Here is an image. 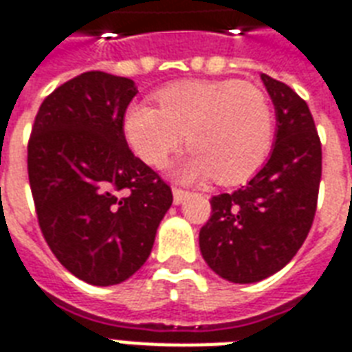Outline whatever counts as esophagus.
<instances>
[{
  "instance_id": "esophagus-1",
  "label": "esophagus",
  "mask_w": 352,
  "mask_h": 352,
  "mask_svg": "<svg viewBox=\"0 0 352 352\" xmlns=\"http://www.w3.org/2000/svg\"><path fill=\"white\" fill-rule=\"evenodd\" d=\"M190 197V193L184 192V190H179V188H173V204H182L186 199Z\"/></svg>"
}]
</instances>
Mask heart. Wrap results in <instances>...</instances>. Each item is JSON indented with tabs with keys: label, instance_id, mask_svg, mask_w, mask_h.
<instances>
[{
	"label": "heart",
	"instance_id": "heart-1",
	"mask_svg": "<svg viewBox=\"0 0 352 352\" xmlns=\"http://www.w3.org/2000/svg\"><path fill=\"white\" fill-rule=\"evenodd\" d=\"M159 109L133 104L124 118L127 144L146 164L160 168L186 138L190 151L173 168L186 182L215 177L239 184L265 162L274 115L261 89L239 80L173 84L157 95Z\"/></svg>",
	"mask_w": 352,
	"mask_h": 352
}]
</instances>
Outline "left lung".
I'll return each instance as SVG.
<instances>
[{
  "mask_svg": "<svg viewBox=\"0 0 352 352\" xmlns=\"http://www.w3.org/2000/svg\"><path fill=\"white\" fill-rule=\"evenodd\" d=\"M276 109L270 157L246 186L212 197L199 232L204 261L226 281L257 283L296 256L316 214L322 144L305 100L261 74Z\"/></svg>",
  "mask_w": 352,
  "mask_h": 352,
  "instance_id": "left-lung-1",
  "label": "left lung"
}]
</instances>
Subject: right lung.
I'll use <instances>...</instances> for the list:
<instances>
[{
  "instance_id": "obj_1",
  "label": "right lung",
  "mask_w": 352,
  "mask_h": 352,
  "mask_svg": "<svg viewBox=\"0 0 352 352\" xmlns=\"http://www.w3.org/2000/svg\"><path fill=\"white\" fill-rule=\"evenodd\" d=\"M135 82L89 71L47 96L29 140V182L41 234L85 283L131 278L173 203L170 186L131 153L124 115Z\"/></svg>"
}]
</instances>
